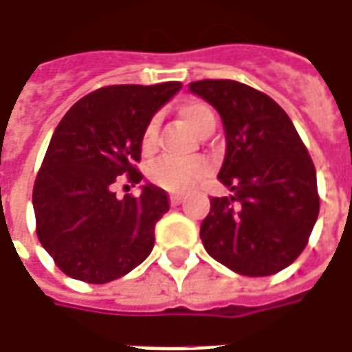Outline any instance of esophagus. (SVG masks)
I'll use <instances>...</instances> for the list:
<instances>
[{
    "label": "esophagus",
    "instance_id": "1",
    "mask_svg": "<svg viewBox=\"0 0 352 352\" xmlns=\"http://www.w3.org/2000/svg\"><path fill=\"white\" fill-rule=\"evenodd\" d=\"M183 196H181V194H171V196H169V201H171V204H173V206H179V204H183Z\"/></svg>",
    "mask_w": 352,
    "mask_h": 352
}]
</instances>
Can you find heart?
I'll return each instance as SVG.
<instances>
[{
  "label": "heart",
  "mask_w": 352,
  "mask_h": 352,
  "mask_svg": "<svg viewBox=\"0 0 352 352\" xmlns=\"http://www.w3.org/2000/svg\"><path fill=\"white\" fill-rule=\"evenodd\" d=\"M179 116L194 133L199 138L209 130H214L217 116L213 109L207 103L198 100H188L181 103L179 107ZM156 135H158V118L153 116L143 128L141 133V151L145 154H151L156 145ZM209 164L204 158H192V160H162L156 162L148 177L156 186L164 190L173 192V194H186L190 192L196 184L207 175Z\"/></svg>",
  "instance_id": "1"
}]
</instances>
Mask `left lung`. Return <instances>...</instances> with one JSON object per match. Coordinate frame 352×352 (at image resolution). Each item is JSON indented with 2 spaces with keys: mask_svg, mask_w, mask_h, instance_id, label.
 <instances>
[{
  "mask_svg": "<svg viewBox=\"0 0 352 352\" xmlns=\"http://www.w3.org/2000/svg\"><path fill=\"white\" fill-rule=\"evenodd\" d=\"M222 118L226 156L219 181L234 192L211 198L199 228L206 251L232 272L265 277L294 262L317 222V171L277 101L230 79L190 82Z\"/></svg>",
  "mask_w": 352,
  "mask_h": 352,
  "instance_id": "1",
  "label": "left lung"
}]
</instances>
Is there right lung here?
<instances>
[{
  "label": "right lung",
  "instance_id": "add662e5",
  "mask_svg": "<svg viewBox=\"0 0 352 352\" xmlns=\"http://www.w3.org/2000/svg\"><path fill=\"white\" fill-rule=\"evenodd\" d=\"M181 82L113 85L80 98L52 133L34 184L35 232L73 279L103 285L138 267L154 247V226L169 211L154 184L116 198V183L143 179L141 133Z\"/></svg>",
  "mask_w": 352,
  "mask_h": 352
}]
</instances>
